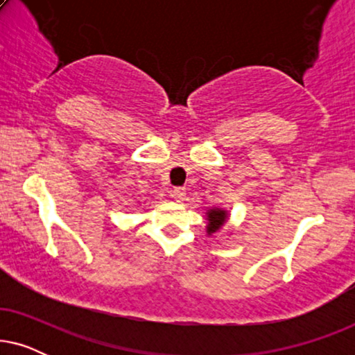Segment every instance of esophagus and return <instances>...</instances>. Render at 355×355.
I'll use <instances>...</instances> for the list:
<instances>
[{
	"mask_svg": "<svg viewBox=\"0 0 355 355\" xmlns=\"http://www.w3.org/2000/svg\"><path fill=\"white\" fill-rule=\"evenodd\" d=\"M171 197L174 198V200L182 202L184 198H186V189H184V187H176V189H173Z\"/></svg>",
	"mask_w": 355,
	"mask_h": 355,
	"instance_id": "obj_1",
	"label": "esophagus"
}]
</instances>
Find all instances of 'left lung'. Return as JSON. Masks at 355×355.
I'll return each instance as SVG.
<instances>
[{"mask_svg":"<svg viewBox=\"0 0 355 355\" xmlns=\"http://www.w3.org/2000/svg\"><path fill=\"white\" fill-rule=\"evenodd\" d=\"M226 221V211L225 210H210L208 211V234L216 232L220 227L225 225Z\"/></svg>","mask_w":355,"mask_h":355,"instance_id":"obj_1","label":"left lung"}]
</instances>
